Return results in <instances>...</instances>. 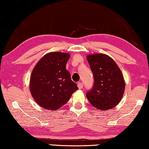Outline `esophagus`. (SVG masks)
Masks as SVG:
<instances>
[{"instance_id":"obj_1","label":"esophagus","mask_w":149,"mask_h":149,"mask_svg":"<svg viewBox=\"0 0 149 149\" xmlns=\"http://www.w3.org/2000/svg\"><path fill=\"white\" fill-rule=\"evenodd\" d=\"M77 86H78L79 89H81L83 88V84L81 82H78L77 83Z\"/></svg>"}]
</instances>
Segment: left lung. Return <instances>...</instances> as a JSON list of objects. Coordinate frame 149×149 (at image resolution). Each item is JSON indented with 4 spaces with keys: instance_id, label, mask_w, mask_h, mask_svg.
Instances as JSON below:
<instances>
[{
    "instance_id": "1",
    "label": "left lung",
    "mask_w": 149,
    "mask_h": 149,
    "mask_svg": "<svg viewBox=\"0 0 149 149\" xmlns=\"http://www.w3.org/2000/svg\"><path fill=\"white\" fill-rule=\"evenodd\" d=\"M93 74V87L86 93L92 105L100 110H108L120 102L124 93L125 81L120 69L113 59L104 54L87 56Z\"/></svg>"
}]
</instances>
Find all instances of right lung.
Segmentation results:
<instances>
[{
	"instance_id": "right-lung-1",
	"label": "right lung",
	"mask_w": 149,
	"mask_h": 149,
	"mask_svg": "<svg viewBox=\"0 0 149 149\" xmlns=\"http://www.w3.org/2000/svg\"><path fill=\"white\" fill-rule=\"evenodd\" d=\"M70 57L68 53L51 52L45 54L33 68L30 89L33 99L41 107L58 109L78 89L66 70Z\"/></svg>"
}]
</instances>
